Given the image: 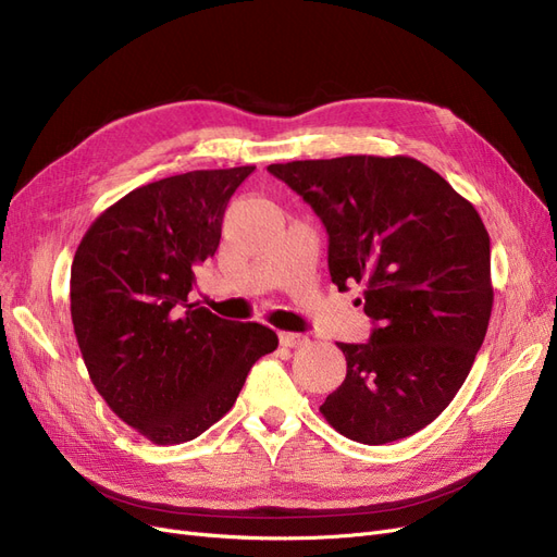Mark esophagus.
<instances>
[{"label":"esophagus","mask_w":557,"mask_h":557,"mask_svg":"<svg viewBox=\"0 0 557 557\" xmlns=\"http://www.w3.org/2000/svg\"><path fill=\"white\" fill-rule=\"evenodd\" d=\"M278 339L285 348H301V346H307V342H309L305 334H295V332H281Z\"/></svg>","instance_id":"1"}]
</instances>
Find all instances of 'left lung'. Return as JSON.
<instances>
[{"label":"left lung","instance_id":"obj_1","mask_svg":"<svg viewBox=\"0 0 557 557\" xmlns=\"http://www.w3.org/2000/svg\"><path fill=\"white\" fill-rule=\"evenodd\" d=\"M267 172L323 221L332 283L364 285L374 323L369 342L339 344L346 379L320 413L367 446L423 430L460 391L491 320V237L481 215L407 156L297 160Z\"/></svg>","mask_w":557,"mask_h":557}]
</instances>
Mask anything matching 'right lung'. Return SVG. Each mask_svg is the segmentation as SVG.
Masks as SVG:
<instances>
[{"label":"right lung","instance_id":"1","mask_svg":"<svg viewBox=\"0 0 557 557\" xmlns=\"http://www.w3.org/2000/svg\"><path fill=\"white\" fill-rule=\"evenodd\" d=\"M256 166L199 170L141 185L86 232L72 262V323L111 411L153 444L190 442L237 401L250 367L276 350L258 323L188 295L213 258L234 190Z\"/></svg>","mask_w":557,"mask_h":557}]
</instances>
